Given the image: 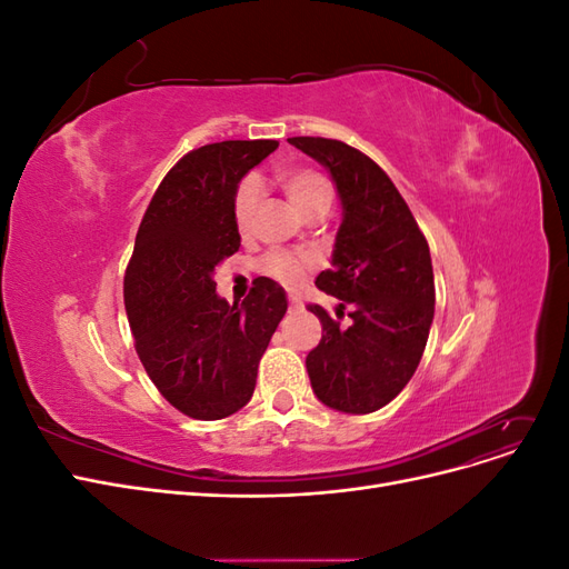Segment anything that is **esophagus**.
Here are the masks:
<instances>
[{
	"label": "esophagus",
	"mask_w": 569,
	"mask_h": 569,
	"mask_svg": "<svg viewBox=\"0 0 569 569\" xmlns=\"http://www.w3.org/2000/svg\"><path fill=\"white\" fill-rule=\"evenodd\" d=\"M289 308H291V311H299V308H303L301 297H295V295H291V297H289Z\"/></svg>",
	"instance_id": "34e87169"
}]
</instances>
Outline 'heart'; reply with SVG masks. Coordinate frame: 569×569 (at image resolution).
I'll use <instances>...</instances> for the list:
<instances>
[{"label":"heart","instance_id":"1","mask_svg":"<svg viewBox=\"0 0 569 569\" xmlns=\"http://www.w3.org/2000/svg\"><path fill=\"white\" fill-rule=\"evenodd\" d=\"M280 187L284 189L287 199L291 206L303 216L306 211H311L313 206L320 203H332V184L322 173L313 168H289L282 170L278 176ZM258 199H261V184H258L256 178H244L237 184L234 197H232V220L234 228L247 234L251 230L253 213ZM308 258L297 256V253H287V251H270L261 261V270L268 274V278L278 280L284 287H297L303 280V272L308 268Z\"/></svg>","mask_w":569,"mask_h":569}]
</instances>
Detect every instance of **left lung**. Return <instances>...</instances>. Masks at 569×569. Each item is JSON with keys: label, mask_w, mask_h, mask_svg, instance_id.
Segmentation results:
<instances>
[{"label": "left lung", "mask_w": 569, "mask_h": 569, "mask_svg": "<svg viewBox=\"0 0 569 569\" xmlns=\"http://www.w3.org/2000/svg\"><path fill=\"white\" fill-rule=\"evenodd\" d=\"M330 170L341 199L332 268L318 289L337 297L339 330L322 306L308 311L322 322V339L306 356L318 399L341 412L366 416L401 393L418 370L435 318V272L427 239L389 176L363 151L325 137H291Z\"/></svg>", "instance_id": "obj_1"}]
</instances>
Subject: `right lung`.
I'll list each match as a JSON object with an SVG mask.
<instances>
[{
  "instance_id": "1",
  "label": "right lung",
  "mask_w": 569,
  "mask_h": 569,
  "mask_svg": "<svg viewBox=\"0 0 569 569\" xmlns=\"http://www.w3.org/2000/svg\"><path fill=\"white\" fill-rule=\"evenodd\" d=\"M278 144L228 140L184 153L134 237L123 280L134 349L163 399L194 420L228 418L249 403L258 363L287 313L284 289L270 278H256L232 306L213 280L242 242L234 189Z\"/></svg>"
}]
</instances>
